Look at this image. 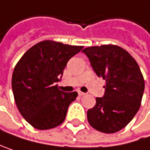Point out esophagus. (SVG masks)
I'll return each mask as SVG.
<instances>
[{"mask_svg":"<svg viewBox=\"0 0 150 150\" xmlns=\"http://www.w3.org/2000/svg\"><path fill=\"white\" fill-rule=\"evenodd\" d=\"M78 93H79V96H84V95L86 94L85 93H83V92H80V91H79V92H78Z\"/></svg>","mask_w":150,"mask_h":150,"instance_id":"obj_1","label":"esophagus"}]
</instances>
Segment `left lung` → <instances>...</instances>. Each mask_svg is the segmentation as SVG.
Segmentation results:
<instances>
[{
  "label": "left lung",
  "instance_id": "8db88e82",
  "mask_svg": "<svg viewBox=\"0 0 150 150\" xmlns=\"http://www.w3.org/2000/svg\"><path fill=\"white\" fill-rule=\"evenodd\" d=\"M98 77L106 80L103 97L87 111L89 124L98 131L112 134L124 128L138 112L144 79L133 57L116 45H101L82 50Z\"/></svg>",
  "mask_w": 150,
  "mask_h": 150
}]
</instances>
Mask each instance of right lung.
I'll return each instance as SVG.
<instances>
[{"instance_id":"obj_1","label":"right lung","mask_w":150,"mask_h":150,"mask_svg":"<svg viewBox=\"0 0 150 150\" xmlns=\"http://www.w3.org/2000/svg\"><path fill=\"white\" fill-rule=\"evenodd\" d=\"M83 46L53 41L40 42L28 50L16 64L12 90L17 108L35 128L45 130L62 124L77 92L57 88L67 62Z\"/></svg>"}]
</instances>
